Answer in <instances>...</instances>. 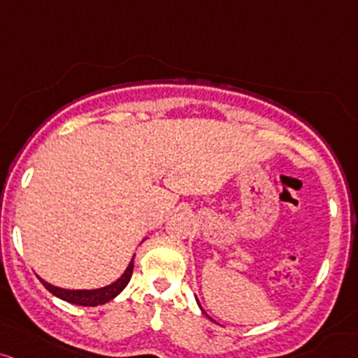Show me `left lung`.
<instances>
[{"mask_svg":"<svg viewBox=\"0 0 358 358\" xmlns=\"http://www.w3.org/2000/svg\"><path fill=\"white\" fill-rule=\"evenodd\" d=\"M199 306H200V304H199ZM200 309H202V308H200Z\"/></svg>","mask_w":358,"mask_h":358,"instance_id":"obj_1","label":"left lung"}]
</instances>
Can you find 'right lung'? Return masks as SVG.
<instances>
[{
	"mask_svg": "<svg viewBox=\"0 0 358 358\" xmlns=\"http://www.w3.org/2000/svg\"><path fill=\"white\" fill-rule=\"evenodd\" d=\"M132 270H134V257H132L131 263L129 266L125 268V272L122 273L120 278H117L113 284L107 285V287H101V289H93V290H69V289H61L56 287V285H50L47 284L45 280H42L38 277V280L44 284V287L49 290L50 294L59 297V299L71 302V304H76V306H100L105 304V302L112 301L113 297H117L122 290L125 289V285L129 284L132 277Z\"/></svg>",
	"mask_w": 358,
	"mask_h": 358,
	"instance_id": "obj_1",
	"label": "right lung"
}]
</instances>
